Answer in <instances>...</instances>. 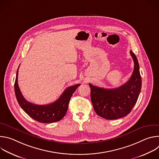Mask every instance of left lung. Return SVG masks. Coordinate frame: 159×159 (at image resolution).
<instances>
[{
    "label": "left lung",
    "instance_id": "8db88e82",
    "mask_svg": "<svg viewBox=\"0 0 159 159\" xmlns=\"http://www.w3.org/2000/svg\"><path fill=\"white\" fill-rule=\"evenodd\" d=\"M134 70L130 79L116 89H104L89 84L90 99L96 114L106 120L126 116L137 101L142 87V78L137 57L130 51Z\"/></svg>",
    "mask_w": 159,
    "mask_h": 159
}]
</instances>
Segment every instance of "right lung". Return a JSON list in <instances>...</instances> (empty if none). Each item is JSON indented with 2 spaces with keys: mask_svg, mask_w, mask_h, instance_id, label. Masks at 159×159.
<instances>
[{
  "mask_svg": "<svg viewBox=\"0 0 159 159\" xmlns=\"http://www.w3.org/2000/svg\"><path fill=\"white\" fill-rule=\"evenodd\" d=\"M18 69L16 73L14 90L16 99L21 108L31 118L39 123H49L61 120L66 114L73 93L80 84H78L67 87L61 96L51 104L37 105L27 101L22 95L17 83Z\"/></svg>",
  "mask_w": 159,
  "mask_h": 159,
  "instance_id": "1",
  "label": "right lung"
}]
</instances>
